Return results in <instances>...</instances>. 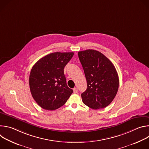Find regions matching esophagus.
Wrapping results in <instances>:
<instances>
[{
  "label": "esophagus",
  "instance_id": "34e87169",
  "mask_svg": "<svg viewBox=\"0 0 149 149\" xmlns=\"http://www.w3.org/2000/svg\"><path fill=\"white\" fill-rule=\"evenodd\" d=\"M73 91H74V93H78V88H74V89H73Z\"/></svg>",
  "mask_w": 149,
  "mask_h": 149
}]
</instances>
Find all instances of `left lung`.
Here are the masks:
<instances>
[{
	"mask_svg": "<svg viewBox=\"0 0 149 149\" xmlns=\"http://www.w3.org/2000/svg\"><path fill=\"white\" fill-rule=\"evenodd\" d=\"M78 54L87 82V90L81 95L82 102L94 110L106 107L118 91L119 79L116 69L98 51L87 49Z\"/></svg>",
	"mask_w": 149,
	"mask_h": 149,
	"instance_id": "8db88e82",
	"label": "left lung"
}]
</instances>
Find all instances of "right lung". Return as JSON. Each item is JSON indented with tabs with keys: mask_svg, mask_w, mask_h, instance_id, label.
I'll return each mask as SVG.
<instances>
[{
	"mask_svg": "<svg viewBox=\"0 0 149 149\" xmlns=\"http://www.w3.org/2000/svg\"><path fill=\"white\" fill-rule=\"evenodd\" d=\"M74 52H54L40 58L29 75L31 94L42 109L55 110L64 105L73 90L70 88L63 72Z\"/></svg>",
	"mask_w": 149,
	"mask_h": 149,
	"instance_id": "add662e5",
	"label": "right lung"
}]
</instances>
